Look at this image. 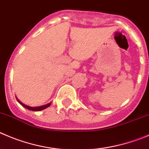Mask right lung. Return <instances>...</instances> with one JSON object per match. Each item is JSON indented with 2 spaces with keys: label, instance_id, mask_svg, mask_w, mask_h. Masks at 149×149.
I'll list each match as a JSON object with an SVG mask.
<instances>
[{
  "label": "right lung",
  "instance_id": "add662e5",
  "mask_svg": "<svg viewBox=\"0 0 149 149\" xmlns=\"http://www.w3.org/2000/svg\"><path fill=\"white\" fill-rule=\"evenodd\" d=\"M16 98H17V100L18 102H19V104H21V105L23 106L24 107H25V108L28 109V110H32V111H40V110H44V109H46L47 107H48L51 104V102H49V103H48V104H45V105L39 106V107H30V106L26 105V104H23V103H22V102H21L19 101V100H18L17 97H16Z\"/></svg>",
  "mask_w": 149,
  "mask_h": 149
}]
</instances>
